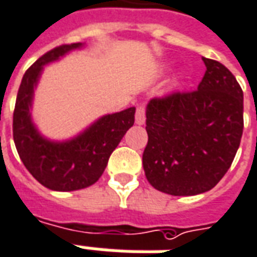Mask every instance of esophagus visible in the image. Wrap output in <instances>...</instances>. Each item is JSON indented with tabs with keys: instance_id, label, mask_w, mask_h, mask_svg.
Wrapping results in <instances>:
<instances>
[{
	"instance_id": "1",
	"label": "esophagus",
	"mask_w": 257,
	"mask_h": 257,
	"mask_svg": "<svg viewBox=\"0 0 257 257\" xmlns=\"http://www.w3.org/2000/svg\"><path fill=\"white\" fill-rule=\"evenodd\" d=\"M136 123L137 124H145V106L144 105H140L137 108V112H136Z\"/></svg>"
}]
</instances>
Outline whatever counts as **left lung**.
<instances>
[{"label":"left lung","mask_w":257,"mask_h":257,"mask_svg":"<svg viewBox=\"0 0 257 257\" xmlns=\"http://www.w3.org/2000/svg\"><path fill=\"white\" fill-rule=\"evenodd\" d=\"M197 90L153 98L147 106L148 145L142 155L148 182L171 196L208 192L223 178L244 128V93L215 60Z\"/></svg>","instance_id":"left-lung-1"}]
</instances>
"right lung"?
<instances>
[{"mask_svg": "<svg viewBox=\"0 0 257 257\" xmlns=\"http://www.w3.org/2000/svg\"><path fill=\"white\" fill-rule=\"evenodd\" d=\"M82 42L61 45L39 57L24 74L13 112V141L22 162L41 185L56 192L79 190L95 183L112 152L134 124L136 108L101 116L71 140L53 141L44 137L31 117L34 90L45 65L57 61Z\"/></svg>", "mask_w": 257, "mask_h": 257, "instance_id": "right-lung-1", "label": "right lung"}]
</instances>
